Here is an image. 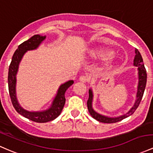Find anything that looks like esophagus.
Instances as JSON below:
<instances>
[{"label": "esophagus", "mask_w": 153, "mask_h": 153, "mask_svg": "<svg viewBox=\"0 0 153 153\" xmlns=\"http://www.w3.org/2000/svg\"><path fill=\"white\" fill-rule=\"evenodd\" d=\"M79 80H80V81L83 82V83H85V82H87L89 80V78H88L86 75H81V76H80Z\"/></svg>", "instance_id": "obj_1"}]
</instances>
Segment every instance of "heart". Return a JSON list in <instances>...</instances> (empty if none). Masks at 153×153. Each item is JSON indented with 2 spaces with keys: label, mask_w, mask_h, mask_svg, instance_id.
Returning <instances> with one entry per match:
<instances>
[{
  "label": "heart",
  "mask_w": 153,
  "mask_h": 153,
  "mask_svg": "<svg viewBox=\"0 0 153 153\" xmlns=\"http://www.w3.org/2000/svg\"><path fill=\"white\" fill-rule=\"evenodd\" d=\"M91 56L94 57L97 56H104L105 61H111L113 59V54L107 48H94L90 51Z\"/></svg>",
  "instance_id": "b5f03b06"
}]
</instances>
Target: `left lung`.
Returning a JSON list of instances; mask_svg holds the SVG:
<instances>
[{"instance_id":"8db88e82","label":"left lung","mask_w":153,"mask_h":153,"mask_svg":"<svg viewBox=\"0 0 153 153\" xmlns=\"http://www.w3.org/2000/svg\"><path fill=\"white\" fill-rule=\"evenodd\" d=\"M135 56H134V66L138 68V75H139V83L138 87H137V99H136L135 103H134V106L125 115H121L117 117H110L107 116L102 115L101 114H99L92 107V101H93V92L91 89L88 91V100L87 101V107H88V112H89L90 115H91L94 118L96 119L98 121L102 122V123H116V122L120 121L126 117L130 116L139 107V104H140L141 100H142V97H143L144 92H145L146 83H147V71L145 68V65L143 63V59H142V56H141L140 53L138 51V49L136 48L135 49Z\"/></svg>"}]
</instances>
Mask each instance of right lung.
<instances>
[{
  "label": "right lung",
  "instance_id": "obj_1",
  "mask_svg": "<svg viewBox=\"0 0 153 153\" xmlns=\"http://www.w3.org/2000/svg\"><path fill=\"white\" fill-rule=\"evenodd\" d=\"M45 38H46L45 36H42L40 35H35L27 41L21 43L13 55L11 62L10 64L9 69H8V91H9V95L13 106L16 112L20 115L37 123H46V122L51 121V120H54L60 115L65 104V100H66L65 97V92L69 87L74 83L73 80H69L60 85L57 94L52 102L51 106L48 110L38 112H30L20 106L16 99V75L17 73L18 68H19V62L27 51L36 49L42 43V41H44Z\"/></svg>",
  "mask_w": 153,
  "mask_h": 153
}]
</instances>
